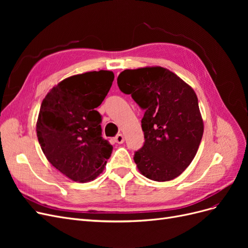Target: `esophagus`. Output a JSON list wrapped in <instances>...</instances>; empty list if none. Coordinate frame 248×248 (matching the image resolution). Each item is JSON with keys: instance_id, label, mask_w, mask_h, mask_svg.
Wrapping results in <instances>:
<instances>
[{"instance_id": "obj_1", "label": "esophagus", "mask_w": 248, "mask_h": 248, "mask_svg": "<svg viewBox=\"0 0 248 248\" xmlns=\"http://www.w3.org/2000/svg\"><path fill=\"white\" fill-rule=\"evenodd\" d=\"M115 141L116 142H118V144H122V142L124 141V136L123 134H121V133H119V134H117V136L115 137Z\"/></svg>"}]
</instances>
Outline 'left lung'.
Wrapping results in <instances>:
<instances>
[{"label":"left lung","mask_w":248,"mask_h":248,"mask_svg":"<svg viewBox=\"0 0 248 248\" xmlns=\"http://www.w3.org/2000/svg\"><path fill=\"white\" fill-rule=\"evenodd\" d=\"M117 81L145 110V142L133 157L140 174L158 182L177 178L196 156L204 132L196 92L160 66L126 69Z\"/></svg>","instance_id":"left-lung-1"}]
</instances>
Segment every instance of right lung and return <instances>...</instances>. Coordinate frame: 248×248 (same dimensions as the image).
I'll use <instances>...</instances> for the list:
<instances>
[{"mask_svg": "<svg viewBox=\"0 0 248 248\" xmlns=\"http://www.w3.org/2000/svg\"><path fill=\"white\" fill-rule=\"evenodd\" d=\"M112 71L77 74L60 81L43 99L36 131L46 159L76 182H89L104 170L112 147L101 137L95 108L114 81Z\"/></svg>", "mask_w": 248, "mask_h": 248, "instance_id": "right-lung-1", "label": "right lung"}]
</instances>
